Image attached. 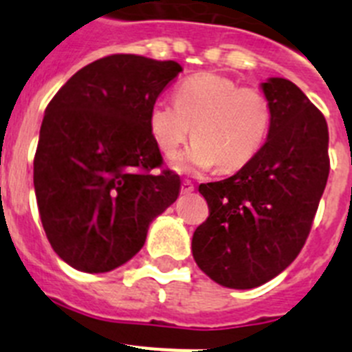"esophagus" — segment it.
I'll return each instance as SVG.
<instances>
[{"instance_id":"34e87169","label":"esophagus","mask_w":352,"mask_h":352,"mask_svg":"<svg viewBox=\"0 0 352 352\" xmlns=\"http://www.w3.org/2000/svg\"><path fill=\"white\" fill-rule=\"evenodd\" d=\"M190 192H194V183L185 179V182L182 183V194H190Z\"/></svg>"}]
</instances>
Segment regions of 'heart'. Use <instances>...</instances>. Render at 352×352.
<instances>
[{
    "label": "heart",
    "instance_id": "obj_1",
    "mask_svg": "<svg viewBox=\"0 0 352 352\" xmlns=\"http://www.w3.org/2000/svg\"><path fill=\"white\" fill-rule=\"evenodd\" d=\"M270 126L272 104L264 91L214 72L186 77L176 86L174 102L157 100L149 111V129L166 157L194 139L174 162V169L185 174L213 166L219 173L241 169L263 148Z\"/></svg>",
    "mask_w": 352,
    "mask_h": 352
}]
</instances>
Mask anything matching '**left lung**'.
I'll return each mask as SVG.
<instances>
[{"label": "left lung", "instance_id": "left-lung-1", "mask_svg": "<svg viewBox=\"0 0 352 352\" xmlns=\"http://www.w3.org/2000/svg\"><path fill=\"white\" fill-rule=\"evenodd\" d=\"M268 139L234 176L203 183L210 214L195 229L197 266L223 287L252 289L284 272L303 248L329 174L328 125L296 84L263 82Z\"/></svg>", "mask_w": 352, "mask_h": 352}]
</instances>
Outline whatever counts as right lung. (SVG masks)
I'll use <instances>...</instances> for the list:
<instances>
[{
  "mask_svg": "<svg viewBox=\"0 0 352 352\" xmlns=\"http://www.w3.org/2000/svg\"><path fill=\"white\" fill-rule=\"evenodd\" d=\"M182 72L176 61L113 54L80 68L45 109L33 162L49 243L72 268L105 273L142 248L182 182L164 164L149 111Z\"/></svg>",
  "mask_w": 352,
  "mask_h": 352,
  "instance_id": "add662e5",
  "label": "right lung"
}]
</instances>
